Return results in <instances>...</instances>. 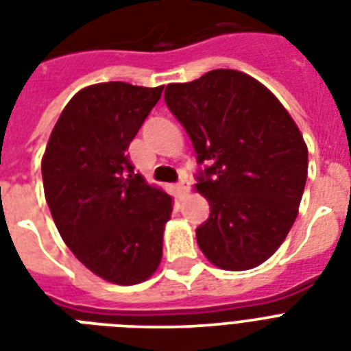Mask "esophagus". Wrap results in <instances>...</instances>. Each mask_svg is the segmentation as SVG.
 Masks as SVG:
<instances>
[{
  "label": "esophagus",
  "instance_id": "34e87169",
  "mask_svg": "<svg viewBox=\"0 0 351 351\" xmlns=\"http://www.w3.org/2000/svg\"><path fill=\"white\" fill-rule=\"evenodd\" d=\"M188 192H190V184H188V181L181 179V181L176 184V193H178V197H184Z\"/></svg>",
  "mask_w": 351,
  "mask_h": 351
}]
</instances>
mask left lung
<instances>
[{
	"label": "left lung",
	"instance_id": "left-lung-1",
	"mask_svg": "<svg viewBox=\"0 0 351 351\" xmlns=\"http://www.w3.org/2000/svg\"><path fill=\"white\" fill-rule=\"evenodd\" d=\"M165 102L193 143L197 192L210 217L195 230L208 260L247 271L273 256L298 217L308 170L300 129L273 93L234 69L169 84Z\"/></svg>",
	"mask_w": 351,
	"mask_h": 351
}]
</instances>
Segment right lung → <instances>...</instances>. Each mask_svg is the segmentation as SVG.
Instances as JSON below:
<instances>
[{"label": "right lung", "mask_w": 351, "mask_h": 351, "mask_svg": "<svg viewBox=\"0 0 351 351\" xmlns=\"http://www.w3.org/2000/svg\"><path fill=\"white\" fill-rule=\"evenodd\" d=\"M163 93L127 82L84 88L60 112L43 156V184L53 222L97 276L134 285L163 256L172 197L134 173L127 149Z\"/></svg>", "instance_id": "obj_1"}]
</instances>
